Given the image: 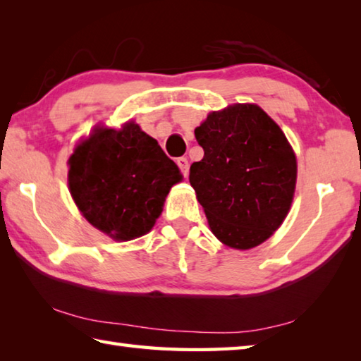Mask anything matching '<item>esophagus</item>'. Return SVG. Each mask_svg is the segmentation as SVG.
I'll list each match as a JSON object with an SVG mask.
<instances>
[{
  "label": "esophagus",
  "instance_id": "1",
  "mask_svg": "<svg viewBox=\"0 0 361 361\" xmlns=\"http://www.w3.org/2000/svg\"><path fill=\"white\" fill-rule=\"evenodd\" d=\"M176 164H178L181 173L185 175V176H188V172H189V162H188V159H186V157L176 159Z\"/></svg>",
  "mask_w": 361,
  "mask_h": 361
}]
</instances>
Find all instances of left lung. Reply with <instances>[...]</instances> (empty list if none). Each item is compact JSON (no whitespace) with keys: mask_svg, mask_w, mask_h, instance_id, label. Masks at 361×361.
<instances>
[{"mask_svg":"<svg viewBox=\"0 0 361 361\" xmlns=\"http://www.w3.org/2000/svg\"><path fill=\"white\" fill-rule=\"evenodd\" d=\"M204 159L189 183L216 239L234 250L266 242L291 209L298 161L279 124L255 103L212 111L194 130Z\"/></svg>","mask_w":361,"mask_h":361,"instance_id":"8db88e82","label":"left lung"}]
</instances>
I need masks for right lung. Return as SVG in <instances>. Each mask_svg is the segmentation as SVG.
I'll return each instance as SVG.
<instances>
[{
	"mask_svg": "<svg viewBox=\"0 0 361 361\" xmlns=\"http://www.w3.org/2000/svg\"><path fill=\"white\" fill-rule=\"evenodd\" d=\"M181 180L178 166L135 121L118 129L97 124L68 159V189L78 210L116 242L148 234Z\"/></svg>",
	"mask_w": 361,
	"mask_h": 361,
	"instance_id": "1",
	"label": "right lung"
}]
</instances>
